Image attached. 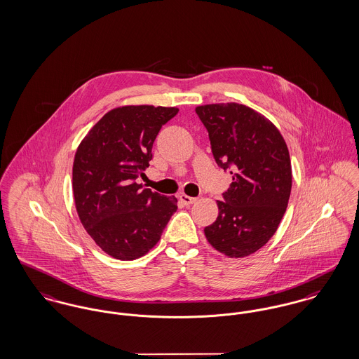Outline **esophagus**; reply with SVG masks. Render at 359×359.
I'll use <instances>...</instances> for the list:
<instances>
[{
  "label": "esophagus",
  "instance_id": "esophagus-1",
  "mask_svg": "<svg viewBox=\"0 0 359 359\" xmlns=\"http://www.w3.org/2000/svg\"><path fill=\"white\" fill-rule=\"evenodd\" d=\"M180 197V200H181V203H184L185 205H191V204H194L196 203V197H190V196H187V194H180L178 196Z\"/></svg>",
  "mask_w": 359,
  "mask_h": 359
}]
</instances>
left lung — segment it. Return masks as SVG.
<instances>
[{"mask_svg": "<svg viewBox=\"0 0 359 359\" xmlns=\"http://www.w3.org/2000/svg\"><path fill=\"white\" fill-rule=\"evenodd\" d=\"M196 114L217 166L232 174L205 236L226 257H247L276 233L287 207L292 166L286 143L264 116L242 104L203 105Z\"/></svg>", "mask_w": 359, "mask_h": 359, "instance_id": "left-lung-1", "label": "left lung"}]
</instances>
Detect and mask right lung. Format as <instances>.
Instances as JSON below:
<instances>
[{
    "mask_svg": "<svg viewBox=\"0 0 359 359\" xmlns=\"http://www.w3.org/2000/svg\"><path fill=\"white\" fill-rule=\"evenodd\" d=\"M177 108L121 107L105 114L79 144L73 193L79 220L108 255L133 261L161 239L177 198L136 182L152 159L155 137Z\"/></svg>",
    "mask_w": 359,
    "mask_h": 359,
    "instance_id": "obj_1",
    "label": "right lung"
}]
</instances>
